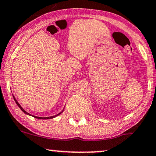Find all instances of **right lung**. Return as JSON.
<instances>
[{
	"label": "right lung",
	"mask_w": 156,
	"mask_h": 156,
	"mask_svg": "<svg viewBox=\"0 0 156 156\" xmlns=\"http://www.w3.org/2000/svg\"><path fill=\"white\" fill-rule=\"evenodd\" d=\"M13 99H14V101H15V102H16V104H17V105H18V106L19 107V108H20V109H21V110H22V111H23V112H24V113H26V114H27V115H29V116H33V117H34V118H36V119H51L55 118V117H56V116H58V115H60V114H61V113H62V112H63V109H64V108H63V110H62V111H61L60 113H58V114H56V115H55V116H48V117H40V116H33V115L30 114V113H27V111H25V110H24V108H22V106H21V105H20V104H19V103H18V101H16V98H15V97H14V96H13Z\"/></svg>",
	"instance_id": "add662e5"
}]
</instances>
